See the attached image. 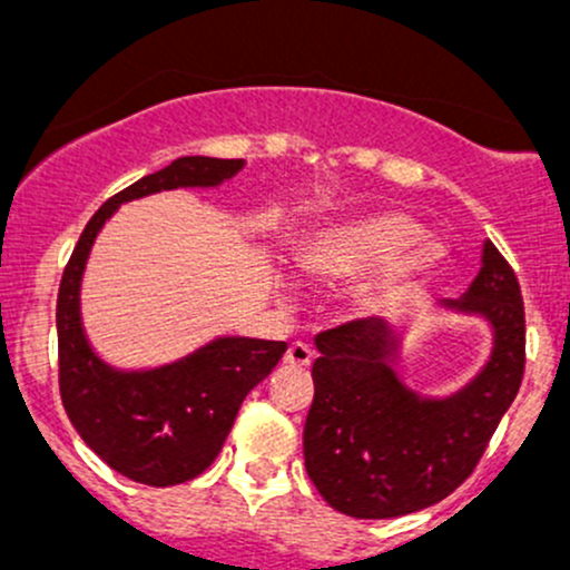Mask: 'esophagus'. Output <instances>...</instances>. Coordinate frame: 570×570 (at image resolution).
<instances>
[{
	"label": "esophagus",
	"mask_w": 570,
	"mask_h": 570,
	"mask_svg": "<svg viewBox=\"0 0 570 570\" xmlns=\"http://www.w3.org/2000/svg\"><path fill=\"white\" fill-rule=\"evenodd\" d=\"M284 362L289 364V367L305 370L307 364L313 362V353H311V348H307L305 343H292L289 348H286V356H284Z\"/></svg>",
	"instance_id": "esophagus-1"
}]
</instances>
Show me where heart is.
I'll return each instance as SVG.
<instances>
[{
  "mask_svg": "<svg viewBox=\"0 0 570 570\" xmlns=\"http://www.w3.org/2000/svg\"><path fill=\"white\" fill-rule=\"evenodd\" d=\"M421 238L423 227L407 214H364L313 235L299 252V267L307 278L322 284H345L381 269L351 294L353 313L375 316L442 267L444 248L434 240L417 245Z\"/></svg>",
  "mask_w": 570,
  "mask_h": 570,
  "instance_id": "b5f03b06",
  "label": "heart"
}]
</instances>
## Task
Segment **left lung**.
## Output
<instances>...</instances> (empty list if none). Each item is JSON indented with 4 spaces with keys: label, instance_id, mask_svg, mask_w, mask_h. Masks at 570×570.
<instances>
[{
    "label": "left lung",
    "instance_id": "1",
    "mask_svg": "<svg viewBox=\"0 0 570 570\" xmlns=\"http://www.w3.org/2000/svg\"><path fill=\"white\" fill-rule=\"evenodd\" d=\"M444 307L480 313L495 330L493 358L461 394L429 402L396 381L394 324L356 318L316 337L305 469L324 501L356 520L421 512L472 476L525 372V305L493 244L480 276Z\"/></svg>",
    "mask_w": 570,
    "mask_h": 570
}]
</instances>
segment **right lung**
<instances>
[{
  "instance_id": "add662e5",
  "label": "right lung",
  "mask_w": 570,
  "mask_h": 570,
  "mask_svg": "<svg viewBox=\"0 0 570 570\" xmlns=\"http://www.w3.org/2000/svg\"><path fill=\"white\" fill-rule=\"evenodd\" d=\"M244 160L179 158L112 195L90 217L58 286V391L71 426L117 474L168 488L206 472L230 434L248 391L263 383L286 343L222 337L185 362L117 372L98 362L80 326V278L96 233L120 203L174 187H214Z\"/></svg>"
}]
</instances>
